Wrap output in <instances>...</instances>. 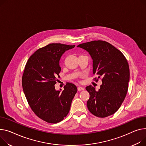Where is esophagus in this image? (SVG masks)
<instances>
[{
    "instance_id": "esophagus-1",
    "label": "esophagus",
    "mask_w": 146,
    "mask_h": 146,
    "mask_svg": "<svg viewBox=\"0 0 146 146\" xmlns=\"http://www.w3.org/2000/svg\"><path fill=\"white\" fill-rule=\"evenodd\" d=\"M77 90H78V91H82V90H84V88L83 87H77Z\"/></svg>"
}]
</instances>
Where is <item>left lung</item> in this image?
<instances>
[{
  "instance_id": "1",
  "label": "left lung",
  "mask_w": 146,
  "mask_h": 146,
  "mask_svg": "<svg viewBox=\"0 0 146 146\" xmlns=\"http://www.w3.org/2000/svg\"><path fill=\"white\" fill-rule=\"evenodd\" d=\"M88 52L93 59L94 80H102L99 91L91 85L86 89L90 94L87 106L90 112L99 117H106L118 110L128 90L130 70L123 54L110 43L94 40L79 44Z\"/></svg>"
}]
</instances>
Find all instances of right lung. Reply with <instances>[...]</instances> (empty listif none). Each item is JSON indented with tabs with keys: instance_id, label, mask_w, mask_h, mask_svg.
Segmentation results:
<instances>
[{
	"instance_id": "obj_1",
	"label": "right lung",
	"mask_w": 146,
	"mask_h": 146,
	"mask_svg": "<svg viewBox=\"0 0 146 146\" xmlns=\"http://www.w3.org/2000/svg\"><path fill=\"white\" fill-rule=\"evenodd\" d=\"M75 45L50 43L38 48L28 59L22 76L27 102L35 114L49 123L61 121L69 113L77 87L67 83L61 92L54 84L59 77L62 54Z\"/></svg>"
}]
</instances>
